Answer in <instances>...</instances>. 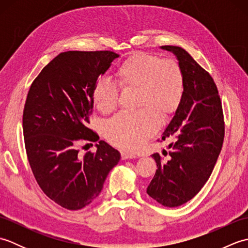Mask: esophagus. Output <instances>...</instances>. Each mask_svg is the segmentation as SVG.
<instances>
[{
  "label": "esophagus",
  "mask_w": 248,
  "mask_h": 248,
  "mask_svg": "<svg viewBox=\"0 0 248 248\" xmlns=\"http://www.w3.org/2000/svg\"><path fill=\"white\" fill-rule=\"evenodd\" d=\"M136 155L133 154H129V152H121V159L123 160H129V159H135Z\"/></svg>",
  "instance_id": "1"
}]
</instances>
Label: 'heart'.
<instances>
[{
    "label": "heart",
    "instance_id": "1",
    "mask_svg": "<svg viewBox=\"0 0 248 248\" xmlns=\"http://www.w3.org/2000/svg\"><path fill=\"white\" fill-rule=\"evenodd\" d=\"M119 86L136 88V112H121L104 124V135L119 148L136 150L160 129V118H170L180 108L186 82L180 65L173 60L138 52L116 70ZM120 89L108 78H100L93 88V101L103 114L117 108Z\"/></svg>",
    "mask_w": 248,
    "mask_h": 248
}]
</instances>
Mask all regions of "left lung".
Wrapping results in <instances>:
<instances>
[{
  "label": "left lung",
  "instance_id": "8db88e82",
  "mask_svg": "<svg viewBox=\"0 0 248 248\" xmlns=\"http://www.w3.org/2000/svg\"><path fill=\"white\" fill-rule=\"evenodd\" d=\"M180 65L186 92L180 108L163 133L170 150L154 154L157 170L147 194L164 207L175 208L191 200L212 173L225 136V123L217 84L187 52L163 46Z\"/></svg>",
  "mask_w": 248,
  "mask_h": 248
}]
</instances>
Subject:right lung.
Instances as JSON below:
<instances>
[{
    "mask_svg": "<svg viewBox=\"0 0 248 248\" xmlns=\"http://www.w3.org/2000/svg\"><path fill=\"white\" fill-rule=\"evenodd\" d=\"M118 56L113 51L62 52L37 76L26 97L22 125L30 166L43 192L65 209H82L97 198L120 160L87 127L94 83ZM81 142H96L97 151L80 156Z\"/></svg>",
    "mask_w": 248,
    "mask_h": 248,
    "instance_id": "add662e5",
    "label": "right lung"
}]
</instances>
